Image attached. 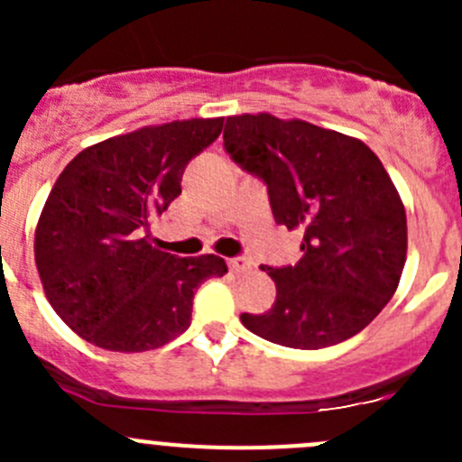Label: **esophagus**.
Returning <instances> with one entry per match:
<instances>
[{"mask_svg": "<svg viewBox=\"0 0 462 462\" xmlns=\"http://www.w3.org/2000/svg\"><path fill=\"white\" fill-rule=\"evenodd\" d=\"M227 265H230L232 273H248L250 268H253V263H250V259L245 257H235L227 261Z\"/></svg>", "mask_w": 462, "mask_h": 462, "instance_id": "esophagus-1", "label": "esophagus"}]
</instances>
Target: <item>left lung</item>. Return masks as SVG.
Here are the masks:
<instances>
[{
	"label": "left lung",
	"mask_w": 462,
	"mask_h": 462,
	"mask_svg": "<svg viewBox=\"0 0 462 462\" xmlns=\"http://www.w3.org/2000/svg\"><path fill=\"white\" fill-rule=\"evenodd\" d=\"M223 141L268 185L274 221L304 235L295 265H261L277 301L241 315L245 328L306 351L360 333L398 291L407 261L404 203L380 158L360 138L268 111L227 116Z\"/></svg>",
	"instance_id": "1"
}]
</instances>
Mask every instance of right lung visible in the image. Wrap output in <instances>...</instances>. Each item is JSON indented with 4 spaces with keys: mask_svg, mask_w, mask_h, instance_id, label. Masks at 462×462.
<instances>
[{
    "mask_svg": "<svg viewBox=\"0 0 462 462\" xmlns=\"http://www.w3.org/2000/svg\"><path fill=\"white\" fill-rule=\"evenodd\" d=\"M223 118L147 125L82 149L35 227L42 288L64 324L106 351L143 353L192 324L194 291L227 273L217 254L174 257L144 235L180 194L185 165Z\"/></svg>",
    "mask_w": 462,
    "mask_h": 462,
    "instance_id": "right-lung-1",
    "label": "right lung"
}]
</instances>
